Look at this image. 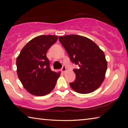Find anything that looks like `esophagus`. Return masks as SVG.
I'll return each instance as SVG.
<instances>
[{"instance_id":"obj_1","label":"esophagus","mask_w":128,"mask_h":128,"mask_svg":"<svg viewBox=\"0 0 128 128\" xmlns=\"http://www.w3.org/2000/svg\"><path fill=\"white\" fill-rule=\"evenodd\" d=\"M61 70L62 71V72H66V66H62V68H61Z\"/></svg>"}]
</instances>
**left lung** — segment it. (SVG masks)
Returning a JSON list of instances; mask_svg holds the SVG:
<instances>
[{
  "instance_id": "left-lung-1",
  "label": "left lung",
  "mask_w": 128,
  "mask_h": 128,
  "mask_svg": "<svg viewBox=\"0 0 128 128\" xmlns=\"http://www.w3.org/2000/svg\"><path fill=\"white\" fill-rule=\"evenodd\" d=\"M73 64L74 81L70 87L80 94H88L99 88L104 79L107 68L105 55L96 43L85 36L72 34L59 37Z\"/></svg>"
}]
</instances>
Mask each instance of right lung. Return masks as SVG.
<instances>
[{"mask_svg": "<svg viewBox=\"0 0 128 128\" xmlns=\"http://www.w3.org/2000/svg\"><path fill=\"white\" fill-rule=\"evenodd\" d=\"M57 40L56 36H36L23 47L17 58L18 78L30 94L44 96L55 88L60 73L51 70L46 53Z\"/></svg>", "mask_w": 128, "mask_h": 128, "instance_id": "obj_1", "label": "right lung"}]
</instances>
